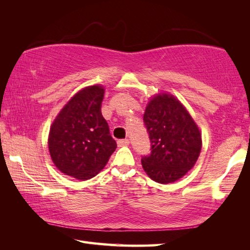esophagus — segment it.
<instances>
[{
  "label": "esophagus",
  "mask_w": 250,
  "mask_h": 250,
  "mask_svg": "<svg viewBox=\"0 0 250 250\" xmlns=\"http://www.w3.org/2000/svg\"><path fill=\"white\" fill-rule=\"evenodd\" d=\"M118 146H128L130 144V141L128 139H124V140H118Z\"/></svg>",
  "instance_id": "esophagus-1"
}]
</instances>
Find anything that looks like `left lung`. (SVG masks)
<instances>
[{
  "mask_svg": "<svg viewBox=\"0 0 250 250\" xmlns=\"http://www.w3.org/2000/svg\"><path fill=\"white\" fill-rule=\"evenodd\" d=\"M143 120L151 150L142 157L143 167L157 183L176 182L198 160L202 147L199 128L179 101L166 93L149 101Z\"/></svg>",
  "mask_w": 250,
  "mask_h": 250,
  "instance_id": "8db88e82",
  "label": "left lung"
}]
</instances>
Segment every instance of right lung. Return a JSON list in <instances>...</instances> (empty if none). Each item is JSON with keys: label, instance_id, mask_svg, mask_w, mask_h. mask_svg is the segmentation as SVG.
<instances>
[{"label": "right lung", "instance_id": "1", "mask_svg": "<svg viewBox=\"0 0 250 250\" xmlns=\"http://www.w3.org/2000/svg\"><path fill=\"white\" fill-rule=\"evenodd\" d=\"M104 89L90 86L74 95L58 115L49 132L48 147L55 166L68 176H95L117 148L101 113Z\"/></svg>", "mask_w": 250, "mask_h": 250}]
</instances>
